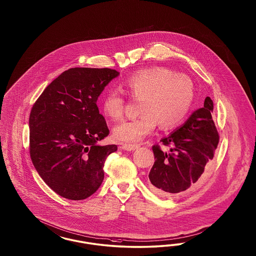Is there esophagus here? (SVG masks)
<instances>
[{"label": "esophagus", "mask_w": 256, "mask_h": 256, "mask_svg": "<svg viewBox=\"0 0 256 256\" xmlns=\"http://www.w3.org/2000/svg\"><path fill=\"white\" fill-rule=\"evenodd\" d=\"M139 148V144H123V146H122V148L126 151H134Z\"/></svg>", "instance_id": "esophagus-1"}]
</instances>
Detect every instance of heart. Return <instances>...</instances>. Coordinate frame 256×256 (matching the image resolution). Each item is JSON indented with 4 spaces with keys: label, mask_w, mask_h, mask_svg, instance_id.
Masks as SVG:
<instances>
[{
    "label": "heart",
    "mask_w": 256,
    "mask_h": 256,
    "mask_svg": "<svg viewBox=\"0 0 256 256\" xmlns=\"http://www.w3.org/2000/svg\"><path fill=\"white\" fill-rule=\"evenodd\" d=\"M120 88L135 100H140L139 114L135 119L116 124L114 138L126 144H137L155 130L156 124L170 128L179 124L192 107L194 86L184 74L154 66L140 70L121 82ZM124 100L116 91L103 94L100 107L112 120H119L124 114Z\"/></svg>",
    "instance_id": "1"
}]
</instances>
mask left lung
Wrapping results in <instances>:
<instances>
[{"mask_svg": "<svg viewBox=\"0 0 256 256\" xmlns=\"http://www.w3.org/2000/svg\"><path fill=\"white\" fill-rule=\"evenodd\" d=\"M213 101L206 98L202 108L194 110L167 137L160 140L170 146L163 152L158 146L152 149L155 162L149 172L150 186L160 196L190 192L206 176L218 144V133L212 119Z\"/></svg>", "mask_w": 256, "mask_h": 256, "instance_id": "8db88e82", "label": "left lung"}]
</instances>
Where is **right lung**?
<instances>
[{"label": "right lung", "instance_id": "obj_1", "mask_svg": "<svg viewBox=\"0 0 256 256\" xmlns=\"http://www.w3.org/2000/svg\"><path fill=\"white\" fill-rule=\"evenodd\" d=\"M110 68H74L48 84L32 108L30 155L41 178L56 194L84 200L104 179V162L117 146H100L108 135L96 101L112 80Z\"/></svg>", "mask_w": 256, "mask_h": 256}]
</instances>
